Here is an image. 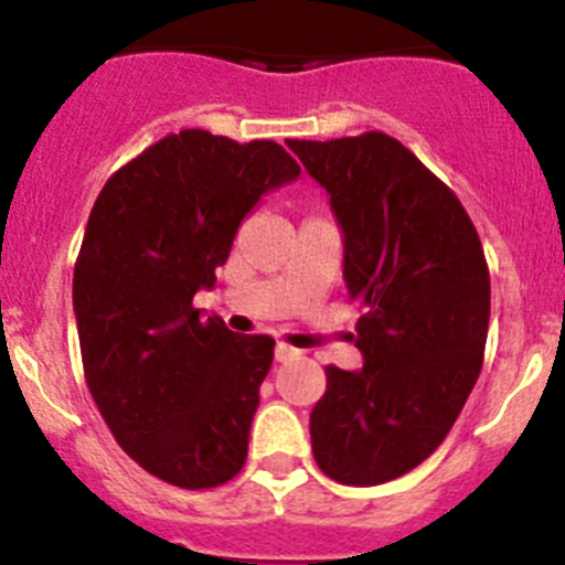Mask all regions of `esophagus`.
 Here are the masks:
<instances>
[{"label": "esophagus", "mask_w": 565, "mask_h": 565, "mask_svg": "<svg viewBox=\"0 0 565 565\" xmlns=\"http://www.w3.org/2000/svg\"><path fill=\"white\" fill-rule=\"evenodd\" d=\"M294 356H299V351H294L291 344L277 342V348H274V359H277V362H288V359H294Z\"/></svg>", "instance_id": "esophagus-1"}]
</instances>
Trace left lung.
Masks as SVG:
<instances>
[{
	"label": "left lung",
	"instance_id": "obj_1",
	"mask_svg": "<svg viewBox=\"0 0 565 565\" xmlns=\"http://www.w3.org/2000/svg\"><path fill=\"white\" fill-rule=\"evenodd\" d=\"M331 194L362 371L326 367L311 447L328 478L393 481L430 458L481 373L489 268L461 201L384 132L286 141Z\"/></svg>",
	"mask_w": 565,
	"mask_h": 565
}]
</instances>
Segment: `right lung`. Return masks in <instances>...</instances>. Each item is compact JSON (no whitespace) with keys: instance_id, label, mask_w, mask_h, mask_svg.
Segmentation results:
<instances>
[{"instance_id":"1","label":"right lung","mask_w":565,"mask_h":565,"mask_svg":"<svg viewBox=\"0 0 565 565\" xmlns=\"http://www.w3.org/2000/svg\"><path fill=\"white\" fill-rule=\"evenodd\" d=\"M299 163L274 141L167 135L104 183L73 271L87 387L132 461L183 489L221 487L248 456L271 337L201 319L239 223Z\"/></svg>"}]
</instances>
